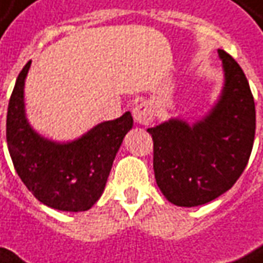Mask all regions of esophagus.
Listing matches in <instances>:
<instances>
[{
    "instance_id": "34e87169",
    "label": "esophagus",
    "mask_w": 263,
    "mask_h": 263,
    "mask_svg": "<svg viewBox=\"0 0 263 263\" xmlns=\"http://www.w3.org/2000/svg\"><path fill=\"white\" fill-rule=\"evenodd\" d=\"M132 115H134V119L141 125H149L155 118L154 109L148 103H139V105H137L134 108V110H132Z\"/></svg>"
}]
</instances>
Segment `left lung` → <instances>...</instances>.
Here are the masks:
<instances>
[{
    "label": "left lung",
    "mask_w": 263,
    "mask_h": 263,
    "mask_svg": "<svg viewBox=\"0 0 263 263\" xmlns=\"http://www.w3.org/2000/svg\"><path fill=\"white\" fill-rule=\"evenodd\" d=\"M224 70L219 101L189 125L173 118L148 128L154 141V174L165 199L181 207L206 204L242 176L255 139V101L243 70L217 50Z\"/></svg>",
    "instance_id": "obj_1"
}]
</instances>
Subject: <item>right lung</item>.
<instances>
[{"label":"right lung","mask_w":263,"mask_h":263,"mask_svg":"<svg viewBox=\"0 0 263 263\" xmlns=\"http://www.w3.org/2000/svg\"><path fill=\"white\" fill-rule=\"evenodd\" d=\"M31 62L20 71L7 112V145L14 168L43 204L85 212L99 200L118 149L134 125L129 112L93 126L70 142H54L34 131L24 109V83Z\"/></svg>","instance_id":"obj_1"}]
</instances>
